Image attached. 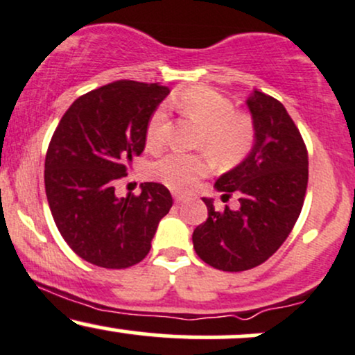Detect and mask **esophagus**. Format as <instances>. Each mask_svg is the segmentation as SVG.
I'll list each match as a JSON object with an SVG mask.
<instances>
[{"mask_svg":"<svg viewBox=\"0 0 355 355\" xmlns=\"http://www.w3.org/2000/svg\"><path fill=\"white\" fill-rule=\"evenodd\" d=\"M173 198H175V202H177V203H182L183 200H185V195H182V193H178V191H175Z\"/></svg>","mask_w":355,"mask_h":355,"instance_id":"obj_1","label":"esophagus"}]
</instances>
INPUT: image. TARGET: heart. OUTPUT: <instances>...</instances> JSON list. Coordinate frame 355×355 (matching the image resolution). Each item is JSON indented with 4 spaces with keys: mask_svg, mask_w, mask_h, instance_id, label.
<instances>
[{
    "mask_svg": "<svg viewBox=\"0 0 355 355\" xmlns=\"http://www.w3.org/2000/svg\"><path fill=\"white\" fill-rule=\"evenodd\" d=\"M170 105L185 116L202 125L197 148L211 155L220 166L240 164L255 145L257 130L254 118L245 112L235 110L229 96L209 87L185 89L170 100ZM168 138V113L158 108L148 118L145 130L146 146L158 150ZM207 153H166L150 166V173L172 190L187 191L211 170V160Z\"/></svg>",
    "mask_w": 355,
    "mask_h": 355,
    "instance_id": "heart-1",
    "label": "heart"
}]
</instances>
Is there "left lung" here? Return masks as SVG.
Masks as SVG:
<instances>
[{"mask_svg": "<svg viewBox=\"0 0 355 355\" xmlns=\"http://www.w3.org/2000/svg\"><path fill=\"white\" fill-rule=\"evenodd\" d=\"M247 105L254 148L215 182L223 200L239 195L240 209L215 210L214 200L203 198L209 218L191 235L197 255L223 272L254 268L279 250L299 218L309 182L307 146L284 105L259 89Z\"/></svg>", "mask_w": 355, "mask_h": 355, "instance_id": "8db88e82", "label": "left lung"}]
</instances>
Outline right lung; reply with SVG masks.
<instances>
[{
  "instance_id": "right-lung-1",
  "label": "right lung",
  "mask_w": 355,
  "mask_h": 355,
  "mask_svg": "<svg viewBox=\"0 0 355 355\" xmlns=\"http://www.w3.org/2000/svg\"><path fill=\"white\" fill-rule=\"evenodd\" d=\"M168 93L158 83L113 81L73 101L53 133L44 160L51 215L64 242L93 266L141 262L172 209L162 183H144L140 195H115V182L145 150L148 118Z\"/></svg>"
}]
</instances>
